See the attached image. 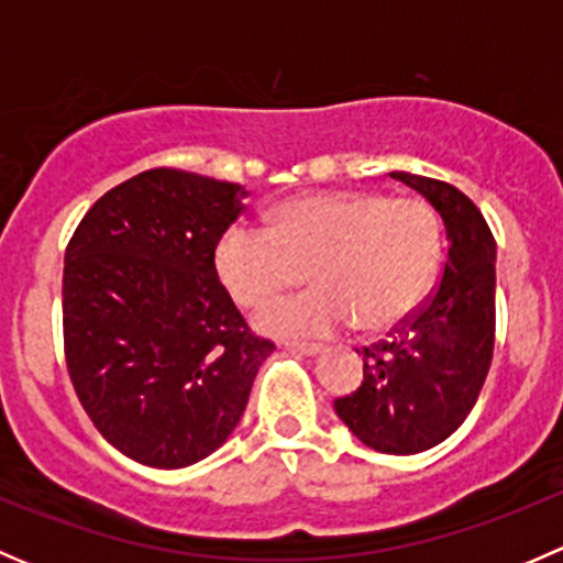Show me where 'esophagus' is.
Returning <instances> with one entry per match:
<instances>
[{
  "label": "esophagus",
  "mask_w": 563,
  "mask_h": 563,
  "mask_svg": "<svg viewBox=\"0 0 563 563\" xmlns=\"http://www.w3.org/2000/svg\"><path fill=\"white\" fill-rule=\"evenodd\" d=\"M286 351H291V354L297 356H318L321 354V345H305V343H286Z\"/></svg>",
  "instance_id": "esophagus-1"
}]
</instances>
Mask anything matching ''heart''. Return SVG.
<instances>
[{
  "label": "heart",
  "instance_id": "b5f03b06",
  "mask_svg": "<svg viewBox=\"0 0 563 563\" xmlns=\"http://www.w3.org/2000/svg\"><path fill=\"white\" fill-rule=\"evenodd\" d=\"M439 258V214L422 198L308 192L272 209L269 231L225 229L212 264L242 308L268 302L308 268L313 292L255 313L261 332L308 340L354 321L365 332L395 329L428 297Z\"/></svg>",
  "mask_w": 563,
  "mask_h": 563
}]
</instances>
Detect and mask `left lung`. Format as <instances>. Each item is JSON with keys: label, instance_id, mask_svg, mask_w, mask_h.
<instances>
[{"label": "left lung", "instance_id": "8db88e82", "mask_svg": "<svg viewBox=\"0 0 563 563\" xmlns=\"http://www.w3.org/2000/svg\"><path fill=\"white\" fill-rule=\"evenodd\" d=\"M446 229L444 272L428 302L389 340L362 349V387L334 400L345 428L384 455L450 439L479 397L496 338V240L468 196L430 176L391 172Z\"/></svg>", "mask_w": 563, "mask_h": 563}]
</instances>
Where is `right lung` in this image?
<instances>
[{
	"label": "right lung",
	"instance_id": "right-lung-1",
	"mask_svg": "<svg viewBox=\"0 0 563 563\" xmlns=\"http://www.w3.org/2000/svg\"><path fill=\"white\" fill-rule=\"evenodd\" d=\"M245 196L234 181L152 168L98 198L65 250L70 382L108 444L152 468L220 450L275 351L212 264Z\"/></svg>",
	"mask_w": 563,
	"mask_h": 563
}]
</instances>
